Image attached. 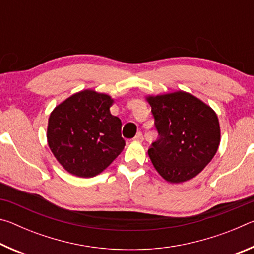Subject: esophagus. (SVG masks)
Returning a JSON list of instances; mask_svg holds the SVG:
<instances>
[{
	"mask_svg": "<svg viewBox=\"0 0 254 254\" xmlns=\"http://www.w3.org/2000/svg\"><path fill=\"white\" fill-rule=\"evenodd\" d=\"M134 140H135V141H139V142H142V141H143V134H142V132H137L136 135L134 136Z\"/></svg>",
	"mask_w": 254,
	"mask_h": 254,
	"instance_id": "esophagus-1",
	"label": "esophagus"
}]
</instances>
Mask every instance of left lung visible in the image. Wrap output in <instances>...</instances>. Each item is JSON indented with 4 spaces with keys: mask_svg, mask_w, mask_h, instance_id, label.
Masks as SVG:
<instances>
[{
    "mask_svg": "<svg viewBox=\"0 0 254 254\" xmlns=\"http://www.w3.org/2000/svg\"><path fill=\"white\" fill-rule=\"evenodd\" d=\"M158 139L148 150L154 168L173 184L187 182L212 160L221 141L217 115L191 94L148 96Z\"/></svg>",
    "mask_w": 254,
    "mask_h": 254,
    "instance_id": "8db88e82",
    "label": "left lung"
}]
</instances>
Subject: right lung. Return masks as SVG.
<instances>
[{
    "mask_svg": "<svg viewBox=\"0 0 254 254\" xmlns=\"http://www.w3.org/2000/svg\"><path fill=\"white\" fill-rule=\"evenodd\" d=\"M113 100L91 89L76 93L51 112L47 139L58 162L77 177H94L122 152L121 120L111 114Z\"/></svg>",
    "mask_w": 254,
    "mask_h": 254,
    "instance_id": "1",
    "label": "right lung"
}]
</instances>
